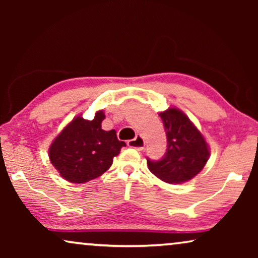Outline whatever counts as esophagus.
<instances>
[{"mask_svg": "<svg viewBox=\"0 0 258 258\" xmlns=\"http://www.w3.org/2000/svg\"><path fill=\"white\" fill-rule=\"evenodd\" d=\"M144 144H146V142H144L143 137L141 136V135H137L134 140L128 141V147L134 148V149H136V150H139V151L143 150Z\"/></svg>", "mask_w": 258, "mask_h": 258, "instance_id": "1", "label": "esophagus"}]
</instances>
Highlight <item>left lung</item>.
Listing matches in <instances>:
<instances>
[{
  "label": "left lung",
  "mask_w": 258,
  "mask_h": 258,
  "mask_svg": "<svg viewBox=\"0 0 258 258\" xmlns=\"http://www.w3.org/2000/svg\"><path fill=\"white\" fill-rule=\"evenodd\" d=\"M160 117L167 133V150L158 161L147 157L149 170L170 184L186 182L199 174L209 158L208 144L181 110L169 108Z\"/></svg>",
  "instance_id": "1"
}]
</instances>
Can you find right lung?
<instances>
[{"label": "right lung", "mask_w": 258, "mask_h": 258, "mask_svg": "<svg viewBox=\"0 0 258 258\" xmlns=\"http://www.w3.org/2000/svg\"><path fill=\"white\" fill-rule=\"evenodd\" d=\"M103 111H97L93 121L74 118L56 137L49 149V157L59 175L73 183H86L107 171L117 156L123 141L114 129L101 128Z\"/></svg>", "instance_id": "obj_1"}]
</instances>
